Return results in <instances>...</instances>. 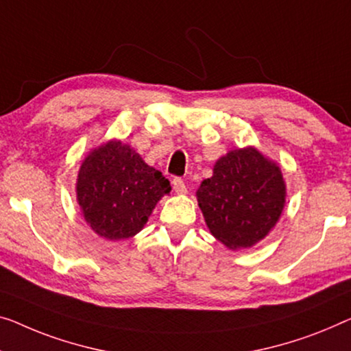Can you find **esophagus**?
Segmentation results:
<instances>
[{
    "label": "esophagus",
    "instance_id": "34e87169",
    "mask_svg": "<svg viewBox=\"0 0 351 351\" xmlns=\"http://www.w3.org/2000/svg\"><path fill=\"white\" fill-rule=\"evenodd\" d=\"M171 184H173V191L176 193H186L187 192V187H186V182L181 180V178H175L173 181H171Z\"/></svg>",
    "mask_w": 351,
    "mask_h": 351
}]
</instances>
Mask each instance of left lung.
<instances>
[{"mask_svg": "<svg viewBox=\"0 0 351 351\" xmlns=\"http://www.w3.org/2000/svg\"><path fill=\"white\" fill-rule=\"evenodd\" d=\"M285 193L276 162L249 146L228 151L214 164L197 200L213 237L234 250L252 247L274 228Z\"/></svg>", "mask_w": 351, "mask_h": 351, "instance_id": "left-lung-1", "label": "left lung"}]
</instances>
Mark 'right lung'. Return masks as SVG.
I'll return each instance as SVG.
<instances>
[{
  "label": "right lung",
  "mask_w": 351,
  "mask_h": 351,
  "mask_svg": "<svg viewBox=\"0 0 351 351\" xmlns=\"http://www.w3.org/2000/svg\"><path fill=\"white\" fill-rule=\"evenodd\" d=\"M170 191V181L119 140L93 149L77 178L83 217L99 237L110 241L137 234Z\"/></svg>",
  "instance_id": "1"
}]
</instances>
